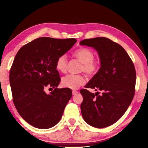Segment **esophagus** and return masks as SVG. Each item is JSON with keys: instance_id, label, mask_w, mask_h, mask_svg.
Returning a JSON list of instances; mask_svg holds the SVG:
<instances>
[{"instance_id": "esophagus-1", "label": "esophagus", "mask_w": 148, "mask_h": 148, "mask_svg": "<svg viewBox=\"0 0 148 148\" xmlns=\"http://www.w3.org/2000/svg\"><path fill=\"white\" fill-rule=\"evenodd\" d=\"M77 93H78L77 91H76V90H72V95H76V94H77Z\"/></svg>"}]
</instances>
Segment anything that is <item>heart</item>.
Listing matches in <instances>:
<instances>
[{"instance_id":"b5f03b06","label":"heart","mask_w":148,"mask_h":148,"mask_svg":"<svg viewBox=\"0 0 148 148\" xmlns=\"http://www.w3.org/2000/svg\"><path fill=\"white\" fill-rule=\"evenodd\" d=\"M73 56L81 63L80 71L83 72L89 77L94 76L99 72V65L94 61L95 54L89 48H81L73 53ZM68 60L65 55L59 56L56 60L55 68L61 73L67 71ZM85 83V79L81 74H69L62 78V84L63 86L71 89H77Z\"/></svg>"}]
</instances>
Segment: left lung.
<instances>
[{
	"label": "left lung",
	"instance_id": "left-lung-1",
	"mask_svg": "<svg viewBox=\"0 0 148 148\" xmlns=\"http://www.w3.org/2000/svg\"><path fill=\"white\" fill-rule=\"evenodd\" d=\"M81 45L95 48L99 55V72L81 89L83 97L81 110L83 119L95 128L114 124L126 112L135 95L136 72L134 63L125 49L106 37L86 39ZM87 88L101 90L95 94Z\"/></svg>",
	"mask_w": 148,
	"mask_h": 148
}]
</instances>
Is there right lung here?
<instances>
[{"mask_svg":"<svg viewBox=\"0 0 148 148\" xmlns=\"http://www.w3.org/2000/svg\"><path fill=\"white\" fill-rule=\"evenodd\" d=\"M77 42L75 39L42 37L19 49L9 73L12 101L22 118L40 128L54 127L72 97L70 88H58L60 82L56 60ZM47 87L53 88L46 94Z\"/></svg>","mask_w":148,"mask_h":148,"instance_id":"1","label":"right lung"}]
</instances>
